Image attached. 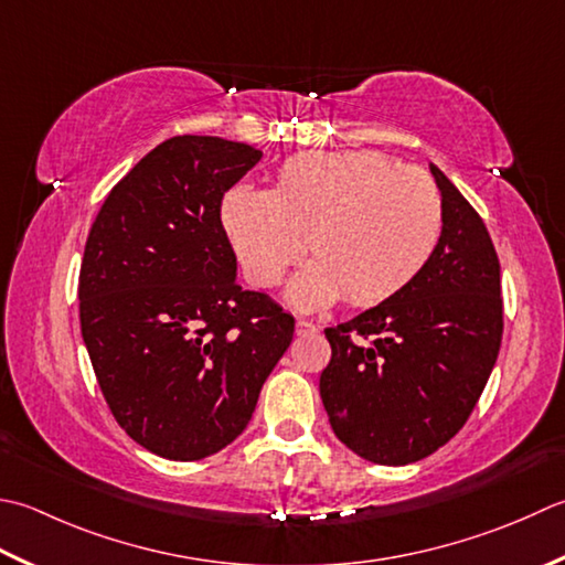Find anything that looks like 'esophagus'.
Masks as SVG:
<instances>
[{"mask_svg": "<svg viewBox=\"0 0 565 565\" xmlns=\"http://www.w3.org/2000/svg\"><path fill=\"white\" fill-rule=\"evenodd\" d=\"M318 328L311 323V320H303V318L296 320V335H311Z\"/></svg>", "mask_w": 565, "mask_h": 565, "instance_id": "1", "label": "esophagus"}]
</instances>
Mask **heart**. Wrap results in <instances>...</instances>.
<instances>
[{"instance_id":"b5f03b06","label":"heart","mask_w":565,"mask_h":565,"mask_svg":"<svg viewBox=\"0 0 565 565\" xmlns=\"http://www.w3.org/2000/svg\"><path fill=\"white\" fill-rule=\"evenodd\" d=\"M223 225L252 284L269 289L308 252L316 262L289 296L323 308L345 294L372 306L412 284L444 237L446 207L422 169L372 151L303 153L276 171L271 191L237 185Z\"/></svg>"}]
</instances>
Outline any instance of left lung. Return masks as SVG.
Masks as SVG:
<instances>
[{
    "mask_svg": "<svg viewBox=\"0 0 565 565\" xmlns=\"http://www.w3.org/2000/svg\"><path fill=\"white\" fill-rule=\"evenodd\" d=\"M446 207L426 269L380 306L326 328L320 399L335 436L360 458L408 466L466 426L502 345V284L490 232L430 163Z\"/></svg>",
    "mask_w": 565,
    "mask_h": 565,
    "instance_id": "8db88e82",
    "label": "left lung"
}]
</instances>
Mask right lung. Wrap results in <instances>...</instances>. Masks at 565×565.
I'll use <instances>...</instances> for the list:
<instances>
[{"label":"right lung","mask_w":565,"mask_h":565,"mask_svg":"<svg viewBox=\"0 0 565 565\" xmlns=\"http://www.w3.org/2000/svg\"><path fill=\"white\" fill-rule=\"evenodd\" d=\"M249 143L173 137L109 195L81 264V330L115 422L141 448L201 460L232 444L294 340V316L242 291L223 198Z\"/></svg>","instance_id":"right-lung-1"}]
</instances>
